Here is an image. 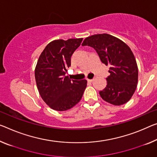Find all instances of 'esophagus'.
Masks as SVG:
<instances>
[{
  "label": "esophagus",
  "instance_id": "1",
  "mask_svg": "<svg viewBox=\"0 0 157 157\" xmlns=\"http://www.w3.org/2000/svg\"><path fill=\"white\" fill-rule=\"evenodd\" d=\"M87 81H88V82H89V83H92L93 81V79H87Z\"/></svg>",
  "mask_w": 157,
  "mask_h": 157
}]
</instances>
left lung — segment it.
Listing matches in <instances>:
<instances>
[{"mask_svg":"<svg viewBox=\"0 0 157 157\" xmlns=\"http://www.w3.org/2000/svg\"><path fill=\"white\" fill-rule=\"evenodd\" d=\"M82 45L93 48L101 62L110 65L107 86L100 91L104 100L116 106L131 100L137 85L138 68L131 48L124 41L107 33L87 37Z\"/></svg>","mask_w":157,"mask_h":157,"instance_id":"left-lung-1","label":"left lung"}]
</instances>
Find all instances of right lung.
Returning <instances> with one entry per match:
<instances>
[{"label":"right lung","instance_id":"1","mask_svg":"<svg viewBox=\"0 0 157 157\" xmlns=\"http://www.w3.org/2000/svg\"><path fill=\"white\" fill-rule=\"evenodd\" d=\"M83 38L55 40L41 52L35 68V79L43 100L56 111H66L79 102L87 81L71 80L65 76L71 57Z\"/></svg>","mask_w":157,"mask_h":157}]
</instances>
